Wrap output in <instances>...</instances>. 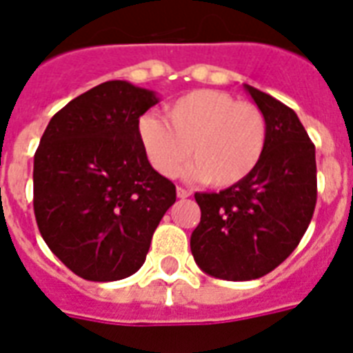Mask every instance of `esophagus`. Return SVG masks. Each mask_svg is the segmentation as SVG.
Here are the masks:
<instances>
[{"instance_id":"esophagus-1","label":"esophagus","mask_w":353,"mask_h":353,"mask_svg":"<svg viewBox=\"0 0 353 353\" xmlns=\"http://www.w3.org/2000/svg\"><path fill=\"white\" fill-rule=\"evenodd\" d=\"M190 190H188V188H183V187H177V198L179 199H185V198H188V196H190Z\"/></svg>"}]
</instances>
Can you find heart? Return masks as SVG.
<instances>
[{
	"label": "heart",
	"instance_id": "heart-1",
	"mask_svg": "<svg viewBox=\"0 0 353 353\" xmlns=\"http://www.w3.org/2000/svg\"><path fill=\"white\" fill-rule=\"evenodd\" d=\"M137 135L161 176H176L190 154L194 161L187 176L221 188L240 183L256 168L268 144V122L254 104L238 102L231 93L198 90L172 102L166 121L143 115Z\"/></svg>",
	"mask_w": 353,
	"mask_h": 353
}]
</instances>
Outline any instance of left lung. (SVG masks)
<instances>
[{
	"instance_id": "1",
	"label": "left lung",
	"mask_w": 353,
	"mask_h": 353,
	"mask_svg": "<svg viewBox=\"0 0 353 353\" xmlns=\"http://www.w3.org/2000/svg\"><path fill=\"white\" fill-rule=\"evenodd\" d=\"M245 90L268 122L265 152L240 183L194 194L201 220L190 236L199 268L232 282L279 268L299 245L317 203L315 144L296 113L263 91Z\"/></svg>"
}]
</instances>
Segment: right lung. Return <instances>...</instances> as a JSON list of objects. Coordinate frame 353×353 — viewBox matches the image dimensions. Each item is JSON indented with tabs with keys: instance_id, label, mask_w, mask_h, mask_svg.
Masks as SVG:
<instances>
[{
	"instance_id": "1",
	"label": "right lung",
	"mask_w": 353,
	"mask_h": 353,
	"mask_svg": "<svg viewBox=\"0 0 353 353\" xmlns=\"http://www.w3.org/2000/svg\"><path fill=\"white\" fill-rule=\"evenodd\" d=\"M159 99L124 80L95 85L49 121L34 154L41 238L74 274L126 279L146 260L176 185L155 172L137 122Z\"/></svg>"
}]
</instances>
